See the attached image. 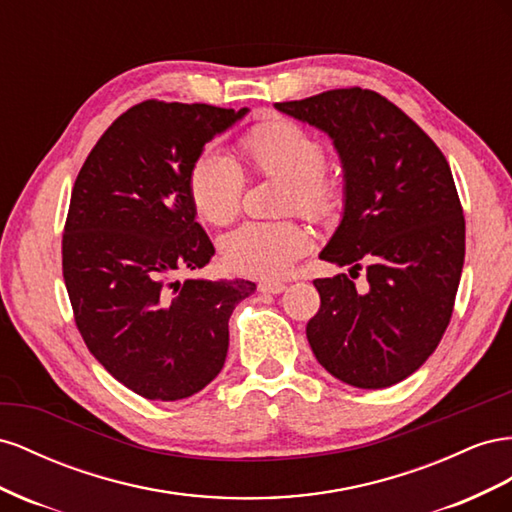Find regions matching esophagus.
Returning a JSON list of instances; mask_svg holds the SVG:
<instances>
[{"label":"esophagus","mask_w":512,"mask_h":512,"mask_svg":"<svg viewBox=\"0 0 512 512\" xmlns=\"http://www.w3.org/2000/svg\"><path fill=\"white\" fill-rule=\"evenodd\" d=\"M285 289H287L285 283H276V281H264V283H259V291H261V294H283Z\"/></svg>","instance_id":"obj_1"}]
</instances>
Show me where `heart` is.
Listing matches in <instances>:
<instances>
[{"label":"heart","mask_w":512,"mask_h":512,"mask_svg":"<svg viewBox=\"0 0 512 512\" xmlns=\"http://www.w3.org/2000/svg\"><path fill=\"white\" fill-rule=\"evenodd\" d=\"M240 152L255 173L285 180L287 210L321 221L341 206L339 175L324 167V145L300 124L285 118L257 124L242 137ZM188 193L201 221L227 225L240 212L244 175L231 158L206 152L195 160ZM309 244V231L294 221L246 223L227 233L221 251L233 272L279 279L309 251Z\"/></svg>","instance_id":"heart-1"}]
</instances>
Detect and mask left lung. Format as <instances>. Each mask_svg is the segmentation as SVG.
Instances as JSON below:
<instances>
[{"label":"left lung","instance_id":"left-lung-1","mask_svg":"<svg viewBox=\"0 0 512 512\" xmlns=\"http://www.w3.org/2000/svg\"><path fill=\"white\" fill-rule=\"evenodd\" d=\"M326 133L343 167V216L319 259L349 274L315 279L321 306L306 339L330 375L388 388L435 352L455 306L465 221L450 167L414 120L371 90L276 102ZM368 272L370 289L351 281Z\"/></svg>","mask_w":512,"mask_h":512}]
</instances>
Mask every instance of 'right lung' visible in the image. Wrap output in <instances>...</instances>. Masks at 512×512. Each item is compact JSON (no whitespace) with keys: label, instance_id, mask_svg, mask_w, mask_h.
I'll return each mask as SVG.
<instances>
[{"label":"right lung","instance_id":"right-lung-1","mask_svg":"<svg viewBox=\"0 0 512 512\" xmlns=\"http://www.w3.org/2000/svg\"><path fill=\"white\" fill-rule=\"evenodd\" d=\"M248 109L145 100L98 139L72 188L62 270L77 328L120 384L178 401L221 373L244 279L171 281L210 264L188 178L203 145Z\"/></svg>","mask_w":512,"mask_h":512}]
</instances>
